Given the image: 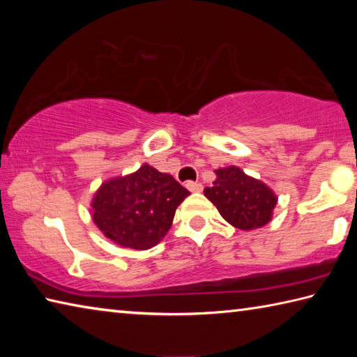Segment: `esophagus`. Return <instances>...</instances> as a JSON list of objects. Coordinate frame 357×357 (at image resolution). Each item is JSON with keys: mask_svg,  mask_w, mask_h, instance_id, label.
I'll return each mask as SVG.
<instances>
[{"mask_svg": "<svg viewBox=\"0 0 357 357\" xmlns=\"http://www.w3.org/2000/svg\"><path fill=\"white\" fill-rule=\"evenodd\" d=\"M185 187H187V189H189L190 192H193V193H198V192L203 190V185H202L200 183H193V181H189V183L185 184Z\"/></svg>", "mask_w": 357, "mask_h": 357, "instance_id": "esophagus-1", "label": "esophagus"}]
</instances>
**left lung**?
Returning a JSON list of instances; mask_svg holds the SVG:
<instances>
[{
    "instance_id": "obj_1",
    "label": "left lung",
    "mask_w": 357,
    "mask_h": 357,
    "mask_svg": "<svg viewBox=\"0 0 357 357\" xmlns=\"http://www.w3.org/2000/svg\"><path fill=\"white\" fill-rule=\"evenodd\" d=\"M215 181L204 189V197L234 228L249 231L273 220L277 195L268 184L229 165L214 170Z\"/></svg>"
}]
</instances>
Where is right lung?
Returning <instances> with one entry per match:
<instances>
[{
  "label": "right lung",
  "mask_w": 357,
  "mask_h": 357,
  "mask_svg": "<svg viewBox=\"0 0 357 357\" xmlns=\"http://www.w3.org/2000/svg\"><path fill=\"white\" fill-rule=\"evenodd\" d=\"M189 195L172 174L143 164L134 173L104 181L89 213L107 239L126 249L148 250L165 238L176 208Z\"/></svg>",
  "instance_id": "add662e5"
}]
</instances>
